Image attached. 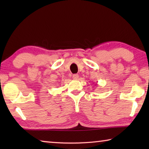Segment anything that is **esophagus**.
Wrapping results in <instances>:
<instances>
[{
  "label": "esophagus",
  "mask_w": 149,
  "mask_h": 149,
  "mask_svg": "<svg viewBox=\"0 0 149 149\" xmlns=\"http://www.w3.org/2000/svg\"><path fill=\"white\" fill-rule=\"evenodd\" d=\"M72 78H73V79H74V80H77V79H78V78H79V75H78V74H74V75H73Z\"/></svg>",
  "instance_id": "obj_1"
}]
</instances>
